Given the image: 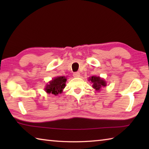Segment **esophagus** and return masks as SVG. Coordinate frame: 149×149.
<instances>
[{"instance_id": "obj_1", "label": "esophagus", "mask_w": 149, "mask_h": 149, "mask_svg": "<svg viewBox=\"0 0 149 149\" xmlns=\"http://www.w3.org/2000/svg\"><path fill=\"white\" fill-rule=\"evenodd\" d=\"M73 75H74V77H79L80 76V73L79 72H75V73H74Z\"/></svg>"}]
</instances>
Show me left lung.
<instances>
[{
  "label": "left lung",
  "instance_id": "1",
  "mask_svg": "<svg viewBox=\"0 0 149 149\" xmlns=\"http://www.w3.org/2000/svg\"><path fill=\"white\" fill-rule=\"evenodd\" d=\"M89 80L91 81L93 84V87L96 89V91H100L101 87H105L107 85L106 81L99 76H92L91 77H89Z\"/></svg>",
  "mask_w": 149,
  "mask_h": 149
}]
</instances>
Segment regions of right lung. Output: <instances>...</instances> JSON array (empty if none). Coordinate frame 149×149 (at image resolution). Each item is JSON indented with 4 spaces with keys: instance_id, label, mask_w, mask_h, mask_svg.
<instances>
[{
    "instance_id": "obj_1",
    "label": "right lung",
    "mask_w": 149,
    "mask_h": 149,
    "mask_svg": "<svg viewBox=\"0 0 149 149\" xmlns=\"http://www.w3.org/2000/svg\"><path fill=\"white\" fill-rule=\"evenodd\" d=\"M67 79L64 76H59L54 78L52 81H49V84H47L45 87V91L49 94L54 95H58L62 92L63 89L65 86V82Z\"/></svg>"
}]
</instances>
